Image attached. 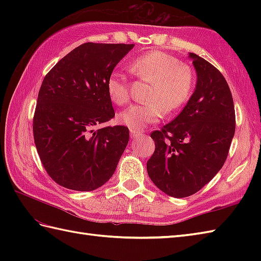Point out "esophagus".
Returning <instances> with one entry per match:
<instances>
[{"label": "esophagus", "mask_w": 261, "mask_h": 261, "mask_svg": "<svg viewBox=\"0 0 261 261\" xmlns=\"http://www.w3.org/2000/svg\"><path fill=\"white\" fill-rule=\"evenodd\" d=\"M140 135H141V131H140V130L130 129V136H131L132 139H134V138H138Z\"/></svg>", "instance_id": "obj_1"}]
</instances>
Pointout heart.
<instances>
[{
	"label": "heart",
	"instance_id": "obj_1",
	"mask_svg": "<svg viewBox=\"0 0 261 261\" xmlns=\"http://www.w3.org/2000/svg\"><path fill=\"white\" fill-rule=\"evenodd\" d=\"M132 74L151 86L147 93V104H135L118 115L120 123L140 130L156 123L165 112L174 114L190 101L195 88V73L190 65L164 51H150L132 60ZM111 101L119 107L127 104L131 97L130 83L124 74L114 70L107 81Z\"/></svg>",
	"mask_w": 261,
	"mask_h": 261
}]
</instances>
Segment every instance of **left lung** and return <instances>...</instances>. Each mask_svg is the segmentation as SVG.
<instances>
[{
    "label": "left lung",
    "instance_id": "obj_1",
    "mask_svg": "<svg viewBox=\"0 0 261 261\" xmlns=\"http://www.w3.org/2000/svg\"><path fill=\"white\" fill-rule=\"evenodd\" d=\"M196 87L176 118L150 135L154 151L147 171L160 191L173 197L198 192L222 168L236 130L232 94L223 75L207 60L190 54Z\"/></svg>",
    "mask_w": 261,
    "mask_h": 261
}]
</instances>
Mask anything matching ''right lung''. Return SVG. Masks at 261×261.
<instances>
[{
    "mask_svg": "<svg viewBox=\"0 0 261 261\" xmlns=\"http://www.w3.org/2000/svg\"><path fill=\"white\" fill-rule=\"evenodd\" d=\"M135 45L86 42L54 66L42 81L33 115V138L48 175L58 185L88 192L114 174L129 142L114 118L107 81Z\"/></svg>",
    "mask_w": 261,
    "mask_h": 261,
    "instance_id": "1",
    "label": "right lung"
}]
</instances>
